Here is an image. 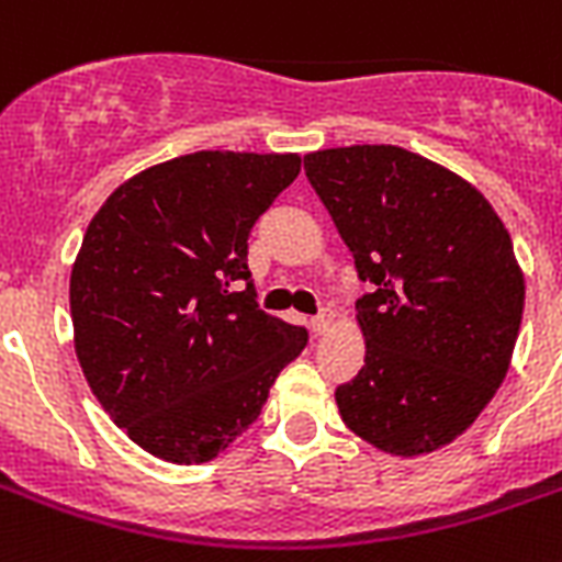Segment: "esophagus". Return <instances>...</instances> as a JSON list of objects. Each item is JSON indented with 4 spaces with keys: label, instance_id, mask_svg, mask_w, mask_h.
I'll return each mask as SVG.
<instances>
[{
    "label": "esophagus",
    "instance_id": "obj_1",
    "mask_svg": "<svg viewBox=\"0 0 562 562\" xmlns=\"http://www.w3.org/2000/svg\"><path fill=\"white\" fill-rule=\"evenodd\" d=\"M328 326H331V312L323 308L321 314H314L312 321H308V328H312V335H326Z\"/></svg>",
    "mask_w": 562,
    "mask_h": 562
}]
</instances>
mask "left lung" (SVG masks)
Wrapping results in <instances>:
<instances>
[{
	"label": "left lung",
	"mask_w": 562,
	"mask_h": 562,
	"mask_svg": "<svg viewBox=\"0 0 562 562\" xmlns=\"http://www.w3.org/2000/svg\"><path fill=\"white\" fill-rule=\"evenodd\" d=\"M305 176L352 250L367 358L335 390L346 427L392 456L462 436L517 344L526 280L503 218L456 172L390 144L305 155Z\"/></svg>",
	"instance_id": "8db88e82"
}]
</instances>
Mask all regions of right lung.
<instances>
[{
  "mask_svg": "<svg viewBox=\"0 0 562 562\" xmlns=\"http://www.w3.org/2000/svg\"><path fill=\"white\" fill-rule=\"evenodd\" d=\"M300 155L204 153L149 167L91 218L71 268L94 398L164 462L199 464L257 422L308 331L259 308L248 236Z\"/></svg>",
  "mask_w": 562,
  "mask_h": 562,
  "instance_id": "right-lung-1",
  "label": "right lung"
}]
</instances>
